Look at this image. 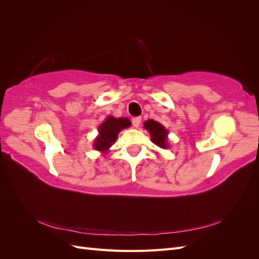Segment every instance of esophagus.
<instances>
[{
	"mask_svg": "<svg viewBox=\"0 0 259 259\" xmlns=\"http://www.w3.org/2000/svg\"><path fill=\"white\" fill-rule=\"evenodd\" d=\"M132 123H133V126H134V127H138L139 126V125H140V123H142V117H134V119H133L132 120Z\"/></svg>",
	"mask_w": 259,
	"mask_h": 259,
	"instance_id": "obj_1",
	"label": "esophagus"
}]
</instances>
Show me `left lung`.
<instances>
[{
    "mask_svg": "<svg viewBox=\"0 0 259 259\" xmlns=\"http://www.w3.org/2000/svg\"><path fill=\"white\" fill-rule=\"evenodd\" d=\"M144 127L149 132L151 142L162 149H166L168 145V131L161 123L154 120H148L144 123Z\"/></svg>",
    "mask_w": 259,
    "mask_h": 259,
    "instance_id": "8db88e82",
    "label": "left lung"
}]
</instances>
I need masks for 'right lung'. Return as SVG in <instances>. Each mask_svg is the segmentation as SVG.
Segmentation results:
<instances>
[{
	"label": "right lung",
	"instance_id": "right-lung-1",
	"mask_svg": "<svg viewBox=\"0 0 259 259\" xmlns=\"http://www.w3.org/2000/svg\"><path fill=\"white\" fill-rule=\"evenodd\" d=\"M132 125L127 117H116L112 115H108L106 120L99 125L98 135L94 139L93 147L95 150L101 152L103 154L108 153L109 149L116 142L117 135L122 130L130 127Z\"/></svg>",
	"mask_w": 259,
	"mask_h": 259
}]
</instances>
